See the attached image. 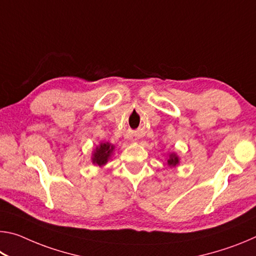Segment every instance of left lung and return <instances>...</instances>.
<instances>
[{"mask_svg": "<svg viewBox=\"0 0 256 256\" xmlns=\"http://www.w3.org/2000/svg\"><path fill=\"white\" fill-rule=\"evenodd\" d=\"M180 164V158H178V156H177L176 154H170V157H168V159H167V164L168 166H170V167H175V166H177V164Z\"/></svg>", "mask_w": 256, "mask_h": 256, "instance_id": "1", "label": "left lung"}]
</instances>
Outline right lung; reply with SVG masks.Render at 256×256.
I'll use <instances>...</instances> for the list:
<instances>
[{
    "label": "right lung",
    "mask_w": 256,
    "mask_h": 256,
    "mask_svg": "<svg viewBox=\"0 0 256 256\" xmlns=\"http://www.w3.org/2000/svg\"><path fill=\"white\" fill-rule=\"evenodd\" d=\"M115 146H112V144H100L96 149H94V154H92V164H97V166L102 167L104 164H106V162L110 160V158L112 157V151H114Z\"/></svg>",
    "instance_id": "obj_1"
}]
</instances>
